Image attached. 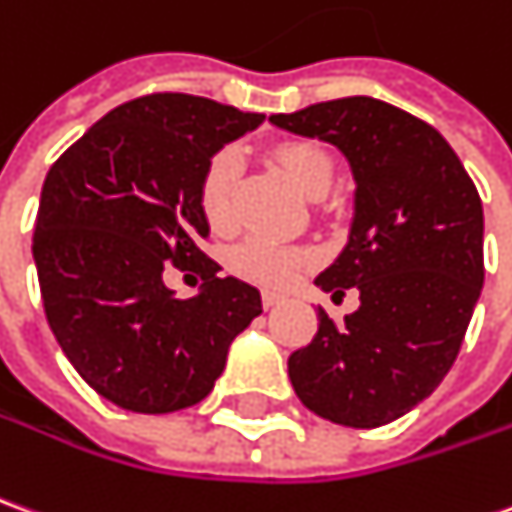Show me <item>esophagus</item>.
Here are the masks:
<instances>
[{
  "mask_svg": "<svg viewBox=\"0 0 512 512\" xmlns=\"http://www.w3.org/2000/svg\"><path fill=\"white\" fill-rule=\"evenodd\" d=\"M282 302H285V296H282V293H277V291H263V307H277V305H282Z\"/></svg>",
  "mask_w": 512,
  "mask_h": 512,
  "instance_id": "34e87169",
  "label": "esophagus"
}]
</instances>
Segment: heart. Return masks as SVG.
Instances as JSON below:
<instances>
[{"instance_id": "heart-1", "label": "heart", "mask_w": 512, "mask_h": 512, "mask_svg": "<svg viewBox=\"0 0 512 512\" xmlns=\"http://www.w3.org/2000/svg\"><path fill=\"white\" fill-rule=\"evenodd\" d=\"M274 157L291 180L310 196H321L332 182V157L310 141H282L274 146ZM241 171V157L235 149L224 146L207 160L199 177V210L210 230H227L232 224V196ZM316 260L305 246H285L268 238H249L230 252L232 274L249 282L280 288Z\"/></svg>"}]
</instances>
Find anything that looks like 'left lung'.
Listing matches in <instances>:
<instances>
[{
    "mask_svg": "<svg viewBox=\"0 0 512 512\" xmlns=\"http://www.w3.org/2000/svg\"><path fill=\"white\" fill-rule=\"evenodd\" d=\"M268 121L338 146L357 185L349 244L316 285L357 288L360 307L343 324L318 307L316 338L288 357L293 391L327 421L382 427L424 402L460 352L485 280L480 194L441 132L380 99Z\"/></svg>",
    "mask_w": 512,
    "mask_h": 512,
    "instance_id": "left-lung-1",
    "label": "left lung"
}]
</instances>
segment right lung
I'll use <instances>...</instances> for the list:
<instances>
[{
	"label": "right lung",
	"instance_id": "right-lung-1",
	"mask_svg": "<svg viewBox=\"0 0 512 512\" xmlns=\"http://www.w3.org/2000/svg\"><path fill=\"white\" fill-rule=\"evenodd\" d=\"M263 119L205 96H141L46 174L32 235L46 321L107 402L132 413L202 402L235 335L263 313L260 291L219 277L202 252L210 227L199 210L207 160ZM171 265L199 273L203 291L177 300L162 282Z\"/></svg>",
	"mask_w": 512,
	"mask_h": 512
}]
</instances>
